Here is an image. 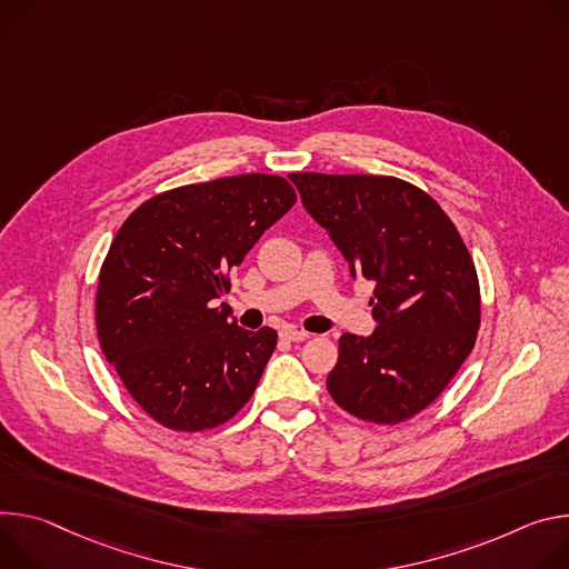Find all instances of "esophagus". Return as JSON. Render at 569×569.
<instances>
[{"label": "esophagus", "mask_w": 569, "mask_h": 569, "mask_svg": "<svg viewBox=\"0 0 569 569\" xmlns=\"http://www.w3.org/2000/svg\"><path fill=\"white\" fill-rule=\"evenodd\" d=\"M280 337L284 339V341H307L311 335L309 332H305V330H296V328H284L282 332H280Z\"/></svg>", "instance_id": "obj_1"}]
</instances>
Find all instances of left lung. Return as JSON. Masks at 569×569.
Segmentation results:
<instances>
[{"instance_id":"left-lung-1","label":"left lung","mask_w":569,"mask_h":569,"mask_svg":"<svg viewBox=\"0 0 569 569\" xmlns=\"http://www.w3.org/2000/svg\"><path fill=\"white\" fill-rule=\"evenodd\" d=\"M289 178L352 278L372 287L377 328L339 339L332 400L377 425L413 418L452 382L481 323L479 278L457 226L420 187L393 176Z\"/></svg>"}]
</instances>
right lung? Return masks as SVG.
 <instances>
[{
    "mask_svg": "<svg viewBox=\"0 0 569 569\" xmlns=\"http://www.w3.org/2000/svg\"><path fill=\"white\" fill-rule=\"evenodd\" d=\"M293 203L282 176H228L144 201L114 234L99 271L97 335L126 391L162 427H219L256 393L278 332L239 328L214 300Z\"/></svg>",
    "mask_w": 569,
    "mask_h": 569,
    "instance_id": "right-lung-1",
    "label": "right lung"
}]
</instances>
